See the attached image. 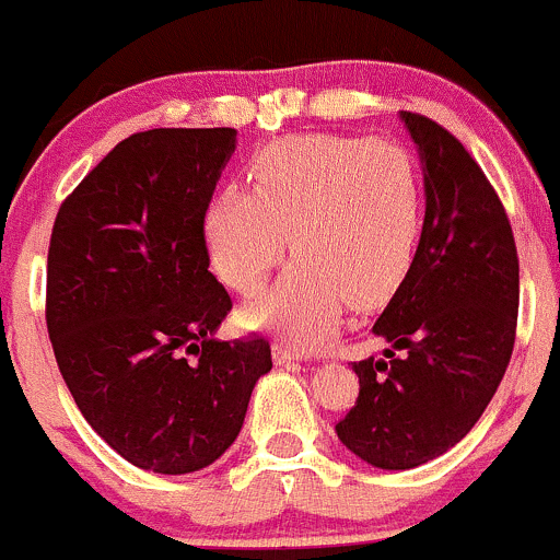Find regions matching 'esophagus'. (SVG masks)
Returning a JSON list of instances; mask_svg holds the SVG:
<instances>
[{"label":"esophagus","mask_w":560,"mask_h":560,"mask_svg":"<svg viewBox=\"0 0 560 560\" xmlns=\"http://www.w3.org/2000/svg\"><path fill=\"white\" fill-rule=\"evenodd\" d=\"M275 361H278V364H291V361H299V359H304V350H299L296 345H291V342H275Z\"/></svg>","instance_id":"34e87169"}]
</instances>
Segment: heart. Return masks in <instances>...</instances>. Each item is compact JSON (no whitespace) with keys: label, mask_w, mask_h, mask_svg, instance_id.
<instances>
[{"label":"heart","mask_w":560,"mask_h":560,"mask_svg":"<svg viewBox=\"0 0 560 560\" xmlns=\"http://www.w3.org/2000/svg\"><path fill=\"white\" fill-rule=\"evenodd\" d=\"M250 180L253 191L221 188L205 215L212 267L245 296L264 285L285 245L296 256L278 285L245 310L250 326L320 345L345 299L372 307L407 278L423 194L401 148L364 137H285L253 159Z\"/></svg>","instance_id":"b5f03b06"}]
</instances>
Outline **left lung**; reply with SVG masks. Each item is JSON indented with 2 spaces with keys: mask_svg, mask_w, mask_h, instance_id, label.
<instances>
[{
  "mask_svg": "<svg viewBox=\"0 0 560 560\" xmlns=\"http://www.w3.org/2000/svg\"><path fill=\"white\" fill-rule=\"evenodd\" d=\"M399 118L423 164V232L372 326L390 350L353 364L359 399L337 423L377 469H415L469 434L510 364L521 296L510 218L477 161L431 118Z\"/></svg>",
  "mask_w": 560,
  "mask_h": 560,
  "instance_id": "8db88e82",
  "label": "left lung"
}]
</instances>
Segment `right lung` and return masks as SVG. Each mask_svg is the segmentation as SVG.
Wrapping results in <instances>:
<instances>
[{
	"label": "right lung",
	"instance_id": "add662e5",
	"mask_svg": "<svg viewBox=\"0 0 560 560\" xmlns=\"http://www.w3.org/2000/svg\"><path fill=\"white\" fill-rule=\"evenodd\" d=\"M234 129H151L109 151L56 215L48 320L56 364L120 458L188 475L221 458L272 369L264 337L215 339L232 310L205 212Z\"/></svg>",
	"mask_w": 560,
	"mask_h": 560
}]
</instances>
